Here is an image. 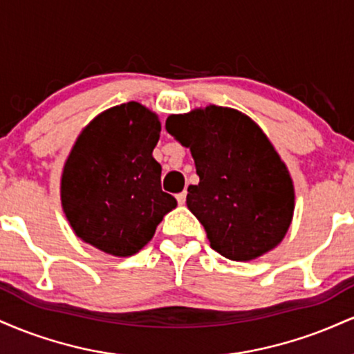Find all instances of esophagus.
<instances>
[{"mask_svg":"<svg viewBox=\"0 0 354 354\" xmlns=\"http://www.w3.org/2000/svg\"><path fill=\"white\" fill-rule=\"evenodd\" d=\"M176 200H178V203H180V205H185V203H186V191H183V193H178Z\"/></svg>","mask_w":354,"mask_h":354,"instance_id":"obj_1","label":"esophagus"}]
</instances>
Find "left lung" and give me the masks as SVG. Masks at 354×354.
I'll return each instance as SVG.
<instances>
[{
    "label": "left lung",
    "instance_id": "1",
    "mask_svg": "<svg viewBox=\"0 0 354 354\" xmlns=\"http://www.w3.org/2000/svg\"><path fill=\"white\" fill-rule=\"evenodd\" d=\"M166 131L196 165L200 183L188 186L186 205L214 251L250 261L283 241L293 219V180L250 116L209 104L171 115Z\"/></svg>",
    "mask_w": 354,
    "mask_h": 354
}]
</instances>
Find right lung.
Masks as SVG:
<instances>
[{"instance_id": "obj_1", "label": "right lung", "mask_w": 354, "mask_h": 354, "mask_svg": "<svg viewBox=\"0 0 354 354\" xmlns=\"http://www.w3.org/2000/svg\"><path fill=\"white\" fill-rule=\"evenodd\" d=\"M158 116L136 101L113 106L81 131L61 176V205L76 236L126 258L153 238L176 200L161 189Z\"/></svg>"}]
</instances>
